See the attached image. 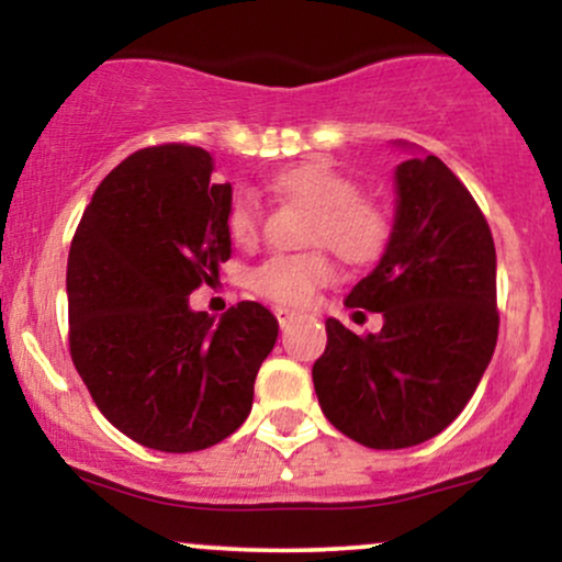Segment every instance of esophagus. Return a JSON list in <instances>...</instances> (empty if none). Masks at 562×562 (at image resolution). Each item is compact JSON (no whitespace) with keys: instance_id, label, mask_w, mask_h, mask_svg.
Returning a JSON list of instances; mask_svg holds the SVG:
<instances>
[{"instance_id":"34e87169","label":"esophagus","mask_w":562,"mask_h":562,"mask_svg":"<svg viewBox=\"0 0 562 562\" xmlns=\"http://www.w3.org/2000/svg\"><path fill=\"white\" fill-rule=\"evenodd\" d=\"M274 317H277V322H280L282 330H285V327L290 325V322L299 319L301 314L295 312V308H290V306H277V308H274Z\"/></svg>"}]
</instances>
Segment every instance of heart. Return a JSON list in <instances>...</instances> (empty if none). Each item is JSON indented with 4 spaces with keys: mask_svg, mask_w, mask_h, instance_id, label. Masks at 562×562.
<instances>
[{
    "mask_svg": "<svg viewBox=\"0 0 562 562\" xmlns=\"http://www.w3.org/2000/svg\"><path fill=\"white\" fill-rule=\"evenodd\" d=\"M274 187L282 195L312 211L306 243L330 245L348 263L375 261L391 240L393 218L383 203L359 195L362 187L353 177L322 160H308L277 173ZM227 232L237 245L259 237V200L240 190L229 200ZM335 267L325 250L308 254H274L250 269L248 282L256 293L277 303L299 306L314 290L333 280Z\"/></svg>",
    "mask_w": 562,
    "mask_h": 562,
    "instance_id": "obj_1",
    "label": "heart"
}]
</instances>
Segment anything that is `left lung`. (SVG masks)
Wrapping results in <instances>:
<instances>
[{"instance_id":"left-lung-1","label":"left lung","mask_w":562,"mask_h":562,"mask_svg":"<svg viewBox=\"0 0 562 562\" xmlns=\"http://www.w3.org/2000/svg\"><path fill=\"white\" fill-rule=\"evenodd\" d=\"M396 209L383 256L346 306L380 312V333L325 322L312 378L325 417L370 449H406L465 409L494 357L496 250L465 184L441 158L396 139Z\"/></svg>"}]
</instances>
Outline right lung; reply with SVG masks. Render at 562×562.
Here are the masks:
<instances>
[{
    "mask_svg": "<svg viewBox=\"0 0 562 562\" xmlns=\"http://www.w3.org/2000/svg\"><path fill=\"white\" fill-rule=\"evenodd\" d=\"M203 147L134 153L102 179L68 254L70 357L97 409L147 449H209L254 406L274 314L240 301L222 319L190 293L232 256L229 184Z\"/></svg>",
    "mask_w": 562,
    "mask_h": 562,
    "instance_id": "add662e5",
    "label": "right lung"
}]
</instances>
